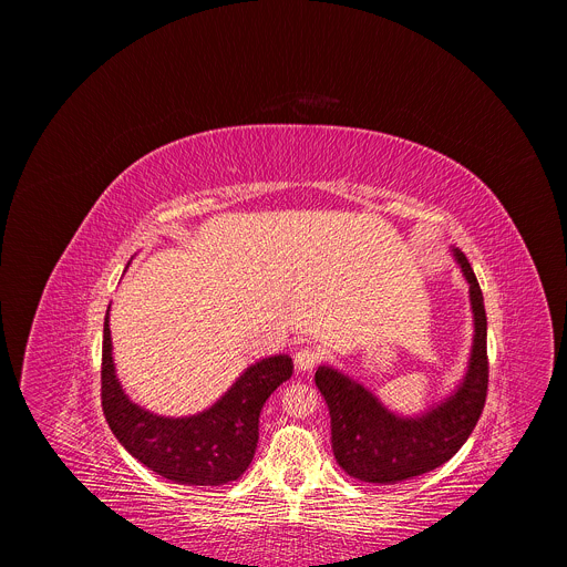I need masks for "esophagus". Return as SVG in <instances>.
Segmentation results:
<instances>
[{
    "mask_svg": "<svg viewBox=\"0 0 567 567\" xmlns=\"http://www.w3.org/2000/svg\"><path fill=\"white\" fill-rule=\"evenodd\" d=\"M318 361H320V352L316 348H311V346H302L293 354V365H296L298 372L313 370L318 365Z\"/></svg>",
    "mask_w": 567,
    "mask_h": 567,
    "instance_id": "1",
    "label": "esophagus"
}]
</instances>
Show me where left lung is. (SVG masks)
Segmentation results:
<instances>
[{"mask_svg":"<svg viewBox=\"0 0 567 567\" xmlns=\"http://www.w3.org/2000/svg\"><path fill=\"white\" fill-rule=\"evenodd\" d=\"M453 256L468 282L473 348L457 390L420 417H399L361 383L320 365L316 385L332 417V451L339 466L363 482L394 484L449 462L473 433L487 399V313L477 278L462 251Z\"/></svg>","mask_w":567,"mask_h":567,"instance_id":"1","label":"left lung"}]
</instances>
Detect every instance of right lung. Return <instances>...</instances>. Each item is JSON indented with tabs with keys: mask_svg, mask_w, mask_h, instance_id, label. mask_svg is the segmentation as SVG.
Listing matches in <instances>:
<instances>
[{
	"mask_svg": "<svg viewBox=\"0 0 567 567\" xmlns=\"http://www.w3.org/2000/svg\"><path fill=\"white\" fill-rule=\"evenodd\" d=\"M293 372L291 357L262 359L241 372L199 415L158 417L123 392L112 359L110 309L103 328L101 399L105 420L125 451L156 475L188 487H219L245 473L256 455L260 411Z\"/></svg>",
	"mask_w": 567,
	"mask_h": 567,
	"instance_id": "obj_1",
	"label": "right lung"
}]
</instances>
